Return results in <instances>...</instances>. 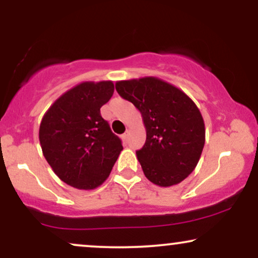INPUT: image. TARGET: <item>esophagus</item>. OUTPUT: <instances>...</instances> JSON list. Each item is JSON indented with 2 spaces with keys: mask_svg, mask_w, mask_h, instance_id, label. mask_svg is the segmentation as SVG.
Segmentation results:
<instances>
[{
  "mask_svg": "<svg viewBox=\"0 0 258 258\" xmlns=\"http://www.w3.org/2000/svg\"><path fill=\"white\" fill-rule=\"evenodd\" d=\"M127 138H128V132H126V133H123V135H122V139H123V141H127Z\"/></svg>",
  "mask_w": 258,
  "mask_h": 258,
  "instance_id": "obj_1",
  "label": "esophagus"
}]
</instances>
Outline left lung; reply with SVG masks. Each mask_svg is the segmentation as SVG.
<instances>
[{
    "mask_svg": "<svg viewBox=\"0 0 258 258\" xmlns=\"http://www.w3.org/2000/svg\"><path fill=\"white\" fill-rule=\"evenodd\" d=\"M141 111L146 144L137 150L142 170L160 186L176 185L197 167L205 144V123L195 103L176 86L153 76L115 84Z\"/></svg>",
    "mask_w": 258,
    "mask_h": 258,
    "instance_id": "left-lung-1",
    "label": "left lung"
}]
</instances>
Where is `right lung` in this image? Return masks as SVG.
Wrapping results in <instances>:
<instances>
[{
	"instance_id": "right-lung-1",
	"label": "right lung",
	"mask_w": 258,
	"mask_h": 258,
	"mask_svg": "<svg viewBox=\"0 0 258 258\" xmlns=\"http://www.w3.org/2000/svg\"><path fill=\"white\" fill-rule=\"evenodd\" d=\"M114 93L111 81L81 82L43 115L38 138L53 172L67 184L90 190L102 184L123 149L100 108Z\"/></svg>"
}]
</instances>
